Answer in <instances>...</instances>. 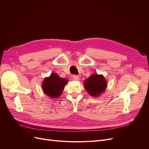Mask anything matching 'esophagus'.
Returning <instances> with one entry per match:
<instances>
[{"mask_svg": "<svg viewBox=\"0 0 149 149\" xmlns=\"http://www.w3.org/2000/svg\"><path fill=\"white\" fill-rule=\"evenodd\" d=\"M73 80H74V81H79V76H78V75L74 74V75H73Z\"/></svg>", "mask_w": 149, "mask_h": 149, "instance_id": "obj_1", "label": "esophagus"}]
</instances>
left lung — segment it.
<instances>
[{
  "mask_svg": "<svg viewBox=\"0 0 149 149\" xmlns=\"http://www.w3.org/2000/svg\"><path fill=\"white\" fill-rule=\"evenodd\" d=\"M84 84L90 96L97 97L105 91L107 83L102 75L94 74L84 81Z\"/></svg>",
  "mask_w": 149,
  "mask_h": 149,
  "instance_id": "1",
  "label": "left lung"
}]
</instances>
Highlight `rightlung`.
I'll return each mask as SVG.
<instances>
[{"mask_svg": "<svg viewBox=\"0 0 149 149\" xmlns=\"http://www.w3.org/2000/svg\"><path fill=\"white\" fill-rule=\"evenodd\" d=\"M67 83L66 79L61 78L53 73L49 77L44 79L42 86L47 96L52 98H58L60 96Z\"/></svg>", "mask_w": 149, "mask_h": 149, "instance_id": "right-lung-1", "label": "right lung"}]
</instances>
